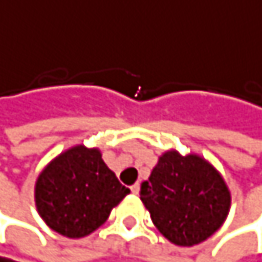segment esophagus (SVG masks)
Returning a JSON list of instances; mask_svg holds the SVG:
<instances>
[{"mask_svg": "<svg viewBox=\"0 0 262 262\" xmlns=\"http://www.w3.org/2000/svg\"><path fill=\"white\" fill-rule=\"evenodd\" d=\"M138 188H140V185H138V183H135V185L130 186V189H132V192H134V194H138Z\"/></svg>", "mask_w": 262, "mask_h": 262, "instance_id": "esophagus-1", "label": "esophagus"}]
</instances>
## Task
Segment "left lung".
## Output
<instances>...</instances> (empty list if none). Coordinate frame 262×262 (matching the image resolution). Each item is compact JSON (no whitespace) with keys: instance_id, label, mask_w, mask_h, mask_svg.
Returning a JSON list of instances; mask_svg holds the SVG:
<instances>
[{"instance_id":"1","label":"left lung","mask_w":262,"mask_h":262,"mask_svg":"<svg viewBox=\"0 0 262 262\" xmlns=\"http://www.w3.org/2000/svg\"><path fill=\"white\" fill-rule=\"evenodd\" d=\"M140 199L157 230L176 246L192 247L225 222L231 192L222 174L199 154L166 150L158 157Z\"/></svg>"}]
</instances>
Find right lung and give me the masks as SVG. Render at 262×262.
Here are the masks:
<instances>
[{
    "instance_id": "1",
    "label": "right lung",
    "mask_w": 262,
    "mask_h": 262,
    "mask_svg": "<svg viewBox=\"0 0 262 262\" xmlns=\"http://www.w3.org/2000/svg\"><path fill=\"white\" fill-rule=\"evenodd\" d=\"M128 192L98 147L77 144L43 167L35 180L34 199L51 230L79 239L96 231Z\"/></svg>"
}]
</instances>
